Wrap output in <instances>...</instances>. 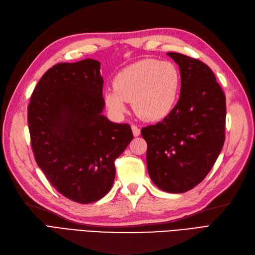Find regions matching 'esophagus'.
<instances>
[{
	"label": "esophagus",
	"mask_w": 255,
	"mask_h": 255,
	"mask_svg": "<svg viewBox=\"0 0 255 255\" xmlns=\"http://www.w3.org/2000/svg\"><path fill=\"white\" fill-rule=\"evenodd\" d=\"M132 130H133V135H134L135 137L140 135V129H139V128H138V127L132 126Z\"/></svg>",
	"instance_id": "1"
}]
</instances>
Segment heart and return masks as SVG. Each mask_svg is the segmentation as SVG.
<instances>
[{
    "label": "heart",
    "mask_w": 255,
    "mask_h": 255,
    "mask_svg": "<svg viewBox=\"0 0 255 255\" xmlns=\"http://www.w3.org/2000/svg\"><path fill=\"white\" fill-rule=\"evenodd\" d=\"M114 85L104 94L113 114H126L127 103L132 102L138 117L156 121L167 117L175 106L181 76L170 61L146 58L123 69L116 75Z\"/></svg>",
    "instance_id": "1"
}]
</instances>
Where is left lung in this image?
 Instances as JSON below:
<instances>
[{"label": "left lung", "mask_w": 255, "mask_h": 255, "mask_svg": "<svg viewBox=\"0 0 255 255\" xmlns=\"http://www.w3.org/2000/svg\"><path fill=\"white\" fill-rule=\"evenodd\" d=\"M179 65L181 92L171 113L141 129L148 143L146 166L152 182L171 194L201 183L225 142L226 96L211 68L179 53H167Z\"/></svg>", "instance_id": "left-lung-1"}]
</instances>
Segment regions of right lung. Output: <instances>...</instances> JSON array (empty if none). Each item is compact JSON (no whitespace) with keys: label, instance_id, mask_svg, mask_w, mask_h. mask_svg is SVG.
<instances>
[{"label":"right lung","instance_id":"right-lung-1","mask_svg":"<svg viewBox=\"0 0 255 255\" xmlns=\"http://www.w3.org/2000/svg\"><path fill=\"white\" fill-rule=\"evenodd\" d=\"M96 59L53 66L38 82L27 120L37 165L52 186L81 204L114 184L115 159L133 139L130 127L102 114L103 78Z\"/></svg>","mask_w":255,"mask_h":255}]
</instances>
